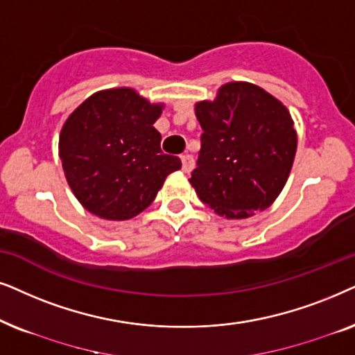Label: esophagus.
<instances>
[{
    "label": "esophagus",
    "mask_w": 355,
    "mask_h": 355,
    "mask_svg": "<svg viewBox=\"0 0 355 355\" xmlns=\"http://www.w3.org/2000/svg\"><path fill=\"white\" fill-rule=\"evenodd\" d=\"M193 167H195V159H193V155H190V154L182 155V170H183V172H185V173L191 172Z\"/></svg>",
    "instance_id": "1"
}]
</instances>
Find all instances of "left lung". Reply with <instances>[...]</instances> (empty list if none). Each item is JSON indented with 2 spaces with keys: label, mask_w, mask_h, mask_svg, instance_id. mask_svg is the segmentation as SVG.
Wrapping results in <instances>:
<instances>
[{
  "label": "left lung",
  "mask_w": 355,
  "mask_h": 355,
  "mask_svg": "<svg viewBox=\"0 0 355 355\" xmlns=\"http://www.w3.org/2000/svg\"><path fill=\"white\" fill-rule=\"evenodd\" d=\"M201 149L190 183L225 219L268 209L289 178L297 131L289 110L257 84L234 81L214 101L196 102Z\"/></svg>",
  "instance_id": "8db88e82"
}]
</instances>
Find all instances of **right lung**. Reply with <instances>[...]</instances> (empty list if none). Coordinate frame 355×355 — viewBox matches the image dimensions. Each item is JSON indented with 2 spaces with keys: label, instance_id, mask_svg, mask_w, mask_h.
Masks as SVG:
<instances>
[{
  "label": "right lung",
  "instance_id": "obj_1",
  "mask_svg": "<svg viewBox=\"0 0 355 355\" xmlns=\"http://www.w3.org/2000/svg\"><path fill=\"white\" fill-rule=\"evenodd\" d=\"M164 103L131 87L103 89L68 116L60 133L66 182L94 216L128 220L150 206L182 160L160 150L154 128Z\"/></svg>",
  "mask_w": 355,
  "mask_h": 355
}]
</instances>
